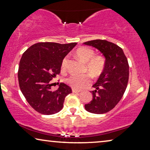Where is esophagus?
I'll return each instance as SVG.
<instances>
[{
	"label": "esophagus",
	"mask_w": 150,
	"mask_h": 150,
	"mask_svg": "<svg viewBox=\"0 0 150 150\" xmlns=\"http://www.w3.org/2000/svg\"><path fill=\"white\" fill-rule=\"evenodd\" d=\"M72 92L73 93H79V92H81V91H80V90L75 89H72Z\"/></svg>",
	"instance_id": "34e87169"
}]
</instances>
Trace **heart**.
<instances>
[{"label":"heart","instance_id":"obj_1","mask_svg":"<svg viewBox=\"0 0 150 150\" xmlns=\"http://www.w3.org/2000/svg\"><path fill=\"white\" fill-rule=\"evenodd\" d=\"M76 55L81 61L85 63V71L89 74L83 75L71 74L65 79V82L73 89L80 90L87 87L91 82V77L97 78L103 72L106 66V61L103 56L95 54L93 49L87 46L80 47L76 51ZM68 57H65L61 64V69L65 71Z\"/></svg>","mask_w":150,"mask_h":150}]
</instances>
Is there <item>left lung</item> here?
<instances>
[{
	"label": "left lung",
	"instance_id": "1",
	"mask_svg": "<svg viewBox=\"0 0 150 150\" xmlns=\"http://www.w3.org/2000/svg\"><path fill=\"white\" fill-rule=\"evenodd\" d=\"M95 47L104 55L106 66L91 91L93 99L85 105L88 112L106 113L120 101L126 91L129 78V65L124 51L117 45L106 40H96L84 42Z\"/></svg>",
	"mask_w": 150,
	"mask_h": 150
}]
</instances>
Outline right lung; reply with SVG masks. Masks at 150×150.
<instances>
[{
    "label": "right lung",
    "instance_id": "right-lung-1",
    "mask_svg": "<svg viewBox=\"0 0 150 150\" xmlns=\"http://www.w3.org/2000/svg\"><path fill=\"white\" fill-rule=\"evenodd\" d=\"M76 44L40 42L22 54L18 72L19 86L26 101L37 112L44 115L59 112L65 97L72 92L63 83L52 91L50 81L59 74L62 60Z\"/></svg>",
    "mask_w": 150,
    "mask_h": 150
}]
</instances>
